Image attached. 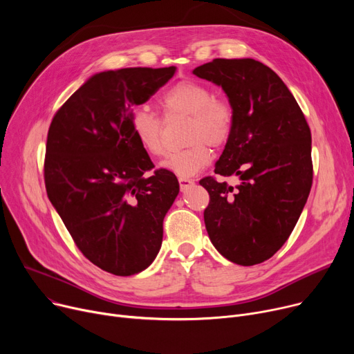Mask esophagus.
<instances>
[{"instance_id":"1","label":"esophagus","mask_w":354,"mask_h":354,"mask_svg":"<svg viewBox=\"0 0 354 354\" xmlns=\"http://www.w3.org/2000/svg\"><path fill=\"white\" fill-rule=\"evenodd\" d=\"M178 182H179V188L180 191H187L189 187H192L194 185V179H189V178H183V176H179L178 178Z\"/></svg>"}]
</instances>
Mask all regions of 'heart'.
I'll return each instance as SVG.
<instances>
[{"label":"heart","mask_w":354,"mask_h":354,"mask_svg":"<svg viewBox=\"0 0 354 354\" xmlns=\"http://www.w3.org/2000/svg\"><path fill=\"white\" fill-rule=\"evenodd\" d=\"M163 118L188 116L185 138L191 145L167 155L162 166L178 176H192L205 167L212 147L224 146L234 129V109L224 99H216L214 91L199 82L180 80L165 90L159 97ZM130 129L135 140L152 158L165 153L163 122L145 106L136 107L130 116Z\"/></svg>","instance_id":"b5f03b06"}]
</instances>
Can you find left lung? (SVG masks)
I'll return each mask as SVG.
<instances>
[{
    "label": "left lung",
    "instance_id": "1",
    "mask_svg": "<svg viewBox=\"0 0 354 354\" xmlns=\"http://www.w3.org/2000/svg\"><path fill=\"white\" fill-rule=\"evenodd\" d=\"M224 88L234 129L215 166L199 183L209 194L203 211L214 247L231 263L267 261L291 235L313 183L311 132L299 103L277 74L252 59H215L194 70Z\"/></svg>",
    "mask_w": 354,
    "mask_h": 354
}]
</instances>
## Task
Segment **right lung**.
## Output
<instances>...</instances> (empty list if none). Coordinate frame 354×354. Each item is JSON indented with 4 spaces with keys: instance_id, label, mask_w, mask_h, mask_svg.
I'll return each instance as SVG.
<instances>
[{
    "instance_id": "right-lung-1",
    "label": "right lung",
    "mask_w": 354,
    "mask_h": 354,
    "mask_svg": "<svg viewBox=\"0 0 354 354\" xmlns=\"http://www.w3.org/2000/svg\"><path fill=\"white\" fill-rule=\"evenodd\" d=\"M175 67H129L95 74L55 111L47 135L44 182L74 244L110 274L152 264L163 218L179 192L176 176L156 169L130 129L142 104Z\"/></svg>"
}]
</instances>
